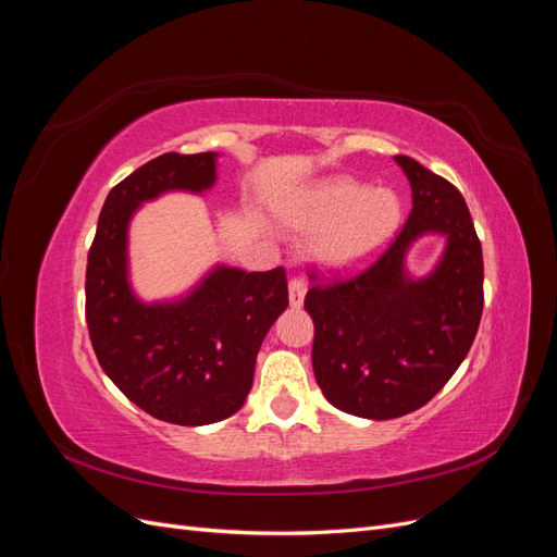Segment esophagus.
<instances>
[{
  "mask_svg": "<svg viewBox=\"0 0 557 557\" xmlns=\"http://www.w3.org/2000/svg\"><path fill=\"white\" fill-rule=\"evenodd\" d=\"M288 295H290V307H301V301H305V295H307V283L297 276L290 278Z\"/></svg>",
  "mask_w": 557,
  "mask_h": 557,
  "instance_id": "34e87169",
  "label": "esophagus"
}]
</instances>
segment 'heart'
I'll use <instances>...</instances> for the list:
<instances>
[{"label": "heart", "instance_id": "1", "mask_svg": "<svg viewBox=\"0 0 557 557\" xmlns=\"http://www.w3.org/2000/svg\"><path fill=\"white\" fill-rule=\"evenodd\" d=\"M401 221L399 197L372 190L352 178L313 185L283 211V225L299 237H318V262L334 272H352L372 262L391 244Z\"/></svg>", "mask_w": 557, "mask_h": 557}]
</instances>
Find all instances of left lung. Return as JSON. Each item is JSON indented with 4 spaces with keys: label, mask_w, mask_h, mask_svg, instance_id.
Returning a JSON list of instances; mask_svg holds the SVG:
<instances>
[{
    "label": "left lung",
    "mask_w": 557,
    "mask_h": 557,
    "mask_svg": "<svg viewBox=\"0 0 557 557\" xmlns=\"http://www.w3.org/2000/svg\"><path fill=\"white\" fill-rule=\"evenodd\" d=\"M411 183L413 209L395 242L362 274L315 283L313 374L332 407L391 420L428 404L474 342L483 311V252L465 197L407 156H395ZM425 233H444L443 260L411 280L403 260ZM315 278V274H313Z\"/></svg>",
    "instance_id": "1"
}]
</instances>
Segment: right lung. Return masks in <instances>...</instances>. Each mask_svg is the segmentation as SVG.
<instances>
[{"label": "right lung", "mask_w": 557, "mask_h": 557, "mask_svg": "<svg viewBox=\"0 0 557 557\" xmlns=\"http://www.w3.org/2000/svg\"><path fill=\"white\" fill-rule=\"evenodd\" d=\"M218 153H164L109 193L86 272V320L104 374L164 423L209 425L237 413L250 393L264 334L288 307L283 267H215L174 301L146 305L127 274V227L144 201L170 190L205 193Z\"/></svg>", "instance_id": "right-lung-1"}]
</instances>
